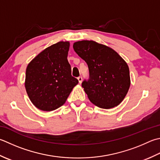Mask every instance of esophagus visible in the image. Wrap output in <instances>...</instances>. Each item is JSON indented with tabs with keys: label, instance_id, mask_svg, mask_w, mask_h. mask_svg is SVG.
Returning <instances> with one entry per match:
<instances>
[{
	"label": "esophagus",
	"instance_id": "1",
	"mask_svg": "<svg viewBox=\"0 0 160 160\" xmlns=\"http://www.w3.org/2000/svg\"><path fill=\"white\" fill-rule=\"evenodd\" d=\"M78 80L79 81V83H82V76H79L78 78Z\"/></svg>",
	"mask_w": 160,
	"mask_h": 160
}]
</instances>
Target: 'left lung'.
<instances>
[{"label": "left lung", "mask_w": 160, "mask_h": 160, "mask_svg": "<svg viewBox=\"0 0 160 160\" xmlns=\"http://www.w3.org/2000/svg\"><path fill=\"white\" fill-rule=\"evenodd\" d=\"M73 47L88 66L89 79L82 87L90 101L103 109L119 105L130 85L126 62L113 49L93 41L75 42Z\"/></svg>", "instance_id": "obj_1"}]
</instances>
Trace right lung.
Returning <instances> with one entry per match:
<instances>
[{
  "instance_id": "obj_1",
  "label": "right lung",
  "mask_w": 160,
  "mask_h": 160,
  "mask_svg": "<svg viewBox=\"0 0 160 160\" xmlns=\"http://www.w3.org/2000/svg\"><path fill=\"white\" fill-rule=\"evenodd\" d=\"M69 43L59 42L46 48L28 65L25 87L31 102L43 111L63 105L78 83L67 60Z\"/></svg>"
}]
</instances>
